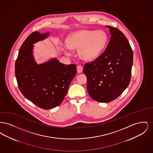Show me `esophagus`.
Instances as JSON below:
<instances>
[{
    "label": "esophagus",
    "mask_w": 153,
    "mask_h": 153,
    "mask_svg": "<svg viewBox=\"0 0 153 153\" xmlns=\"http://www.w3.org/2000/svg\"><path fill=\"white\" fill-rule=\"evenodd\" d=\"M83 68L81 66L79 65L77 66V71L79 73H81L82 72Z\"/></svg>",
    "instance_id": "obj_1"
}]
</instances>
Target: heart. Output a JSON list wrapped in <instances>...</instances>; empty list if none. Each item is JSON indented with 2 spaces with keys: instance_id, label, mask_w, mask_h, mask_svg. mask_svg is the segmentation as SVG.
Wrapping results in <instances>:
<instances>
[{
  "instance_id": "obj_1",
  "label": "heart",
  "mask_w": 153,
  "mask_h": 153,
  "mask_svg": "<svg viewBox=\"0 0 153 153\" xmlns=\"http://www.w3.org/2000/svg\"><path fill=\"white\" fill-rule=\"evenodd\" d=\"M108 42V36L102 30H84L74 33L68 37L65 50L79 49L80 57L86 61H93L104 51Z\"/></svg>"
}]
</instances>
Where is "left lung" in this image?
I'll return each mask as SVG.
<instances>
[{
	"mask_svg": "<svg viewBox=\"0 0 153 153\" xmlns=\"http://www.w3.org/2000/svg\"><path fill=\"white\" fill-rule=\"evenodd\" d=\"M109 28L111 38L105 51L91 63L85 64L83 72L87 77V91L95 101L112 102L121 95L131 80L133 53L123 34Z\"/></svg>",
	"mask_w": 153,
	"mask_h": 153,
	"instance_id": "1",
	"label": "left lung"
}]
</instances>
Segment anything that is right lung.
<instances>
[{
	"label": "right lung",
	"mask_w": 153,
	"mask_h": 153,
	"mask_svg": "<svg viewBox=\"0 0 153 153\" xmlns=\"http://www.w3.org/2000/svg\"><path fill=\"white\" fill-rule=\"evenodd\" d=\"M49 36L48 31L31 33L22 44L15 65L21 93L44 109L53 108L62 102L77 72L76 65L64 64L56 58L42 64L36 63L33 56L34 44Z\"/></svg>",
	"instance_id": "obj_1"
}]
</instances>
